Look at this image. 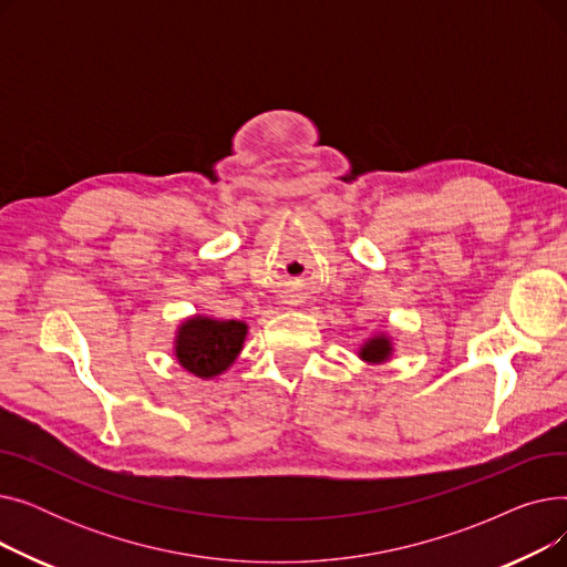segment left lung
I'll return each instance as SVG.
<instances>
[{
  "label": "left lung",
  "instance_id": "left-lung-1",
  "mask_svg": "<svg viewBox=\"0 0 567 567\" xmlns=\"http://www.w3.org/2000/svg\"><path fill=\"white\" fill-rule=\"evenodd\" d=\"M355 353H359V359L368 365H383V363H389L393 359L395 342L389 333L381 331V333H374L368 340H363V344L359 347V351H355Z\"/></svg>",
  "mask_w": 567,
  "mask_h": 567
}]
</instances>
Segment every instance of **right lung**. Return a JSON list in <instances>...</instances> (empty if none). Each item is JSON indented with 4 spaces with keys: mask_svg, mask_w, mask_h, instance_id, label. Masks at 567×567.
Instances as JSON below:
<instances>
[{
    "mask_svg": "<svg viewBox=\"0 0 567 567\" xmlns=\"http://www.w3.org/2000/svg\"><path fill=\"white\" fill-rule=\"evenodd\" d=\"M248 338V323L190 315L176 326L174 359L188 374L212 381L225 374L238 359Z\"/></svg>",
    "mask_w": 567,
    "mask_h": 567,
    "instance_id": "1",
    "label": "right lung"
}]
</instances>
